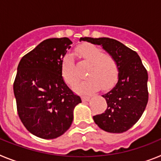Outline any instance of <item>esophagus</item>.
I'll return each instance as SVG.
<instances>
[{"mask_svg": "<svg viewBox=\"0 0 161 161\" xmlns=\"http://www.w3.org/2000/svg\"><path fill=\"white\" fill-rule=\"evenodd\" d=\"M81 99H82V101H83V102H88V101H89V99H90V97L83 95V96L81 97Z\"/></svg>", "mask_w": 161, "mask_h": 161, "instance_id": "obj_1", "label": "esophagus"}]
</instances>
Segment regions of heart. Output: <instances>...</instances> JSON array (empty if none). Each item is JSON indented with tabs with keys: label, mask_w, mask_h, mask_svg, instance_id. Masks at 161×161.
<instances>
[{
	"label": "heart",
	"mask_w": 161,
	"mask_h": 161,
	"mask_svg": "<svg viewBox=\"0 0 161 161\" xmlns=\"http://www.w3.org/2000/svg\"><path fill=\"white\" fill-rule=\"evenodd\" d=\"M76 52L82 61L89 64L85 75L88 79L78 84L75 87L76 90L90 93L99 87L102 89L113 87L119 75V64L113 55L105 54L100 47L91 43L80 45ZM61 72L64 80L70 86L75 85L79 80L77 68L70 54L64 58Z\"/></svg>",
	"instance_id": "1"
}]
</instances>
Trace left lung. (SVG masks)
<instances>
[{
	"instance_id": "8db88e82",
	"label": "left lung",
	"mask_w": 161,
	"mask_h": 161,
	"mask_svg": "<svg viewBox=\"0 0 161 161\" xmlns=\"http://www.w3.org/2000/svg\"><path fill=\"white\" fill-rule=\"evenodd\" d=\"M80 40L101 45L119 66L118 83L102 95L107 108L104 113L93 116L95 123L110 133L128 130L140 119L148 102V76L141 59L135 51L113 38L85 37Z\"/></svg>"
}]
</instances>
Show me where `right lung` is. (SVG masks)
I'll return each instance as SVG.
<instances>
[{
	"mask_svg": "<svg viewBox=\"0 0 161 161\" xmlns=\"http://www.w3.org/2000/svg\"><path fill=\"white\" fill-rule=\"evenodd\" d=\"M72 41L48 38L25 55L14 83L18 116L33 135L55 139L69 129L73 109L81 99L68 87L61 72Z\"/></svg>",
	"mask_w": 161,
	"mask_h": 161,
	"instance_id": "1",
	"label": "right lung"
}]
</instances>
